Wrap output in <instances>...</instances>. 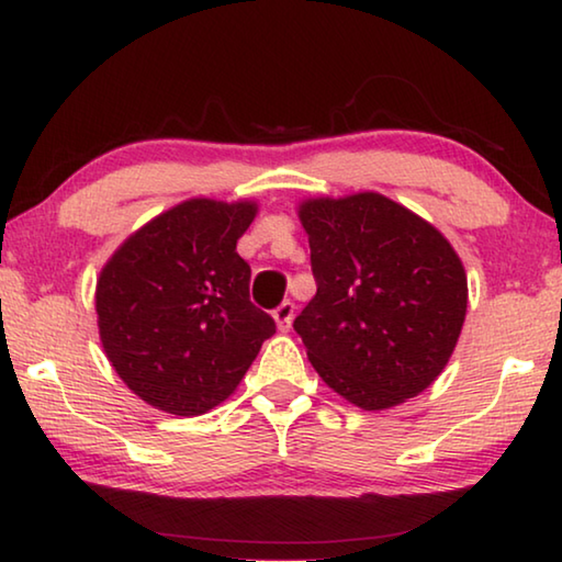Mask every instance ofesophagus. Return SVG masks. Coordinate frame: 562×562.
Here are the masks:
<instances>
[{"mask_svg":"<svg viewBox=\"0 0 562 562\" xmlns=\"http://www.w3.org/2000/svg\"><path fill=\"white\" fill-rule=\"evenodd\" d=\"M272 317H274V322H278V327L282 331H288L290 325H292V319H294V302L284 300L282 304H278V307H274V312H272Z\"/></svg>","mask_w":562,"mask_h":562,"instance_id":"34e87169","label":"esophagus"}]
</instances>
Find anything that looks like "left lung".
<instances>
[{
    "label": "left lung",
    "instance_id": "obj_1",
    "mask_svg": "<svg viewBox=\"0 0 562 562\" xmlns=\"http://www.w3.org/2000/svg\"><path fill=\"white\" fill-rule=\"evenodd\" d=\"M317 294L294 331L325 384L379 412L422 394L459 341L469 288L449 240L379 193L300 205Z\"/></svg>",
    "mask_w": 562,
    "mask_h": 562
}]
</instances>
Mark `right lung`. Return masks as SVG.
<instances>
[{"label": "right lung", "mask_w": 562, "mask_h": 562, "mask_svg": "<svg viewBox=\"0 0 562 562\" xmlns=\"http://www.w3.org/2000/svg\"><path fill=\"white\" fill-rule=\"evenodd\" d=\"M255 213L193 198L133 233L101 270L103 349L160 412L198 416L225 402L278 329L250 302V265L235 250Z\"/></svg>", "instance_id": "obj_1"}]
</instances>
